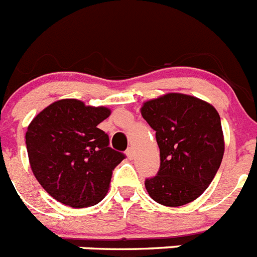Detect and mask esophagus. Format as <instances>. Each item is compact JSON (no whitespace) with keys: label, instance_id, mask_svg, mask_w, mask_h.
<instances>
[{"label":"esophagus","instance_id":"1","mask_svg":"<svg viewBox=\"0 0 257 257\" xmlns=\"http://www.w3.org/2000/svg\"><path fill=\"white\" fill-rule=\"evenodd\" d=\"M126 156H127V158H128V160H133V158H134V149L133 148L127 149Z\"/></svg>","mask_w":257,"mask_h":257}]
</instances>
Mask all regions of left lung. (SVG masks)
Segmentation results:
<instances>
[{
  "mask_svg": "<svg viewBox=\"0 0 257 257\" xmlns=\"http://www.w3.org/2000/svg\"><path fill=\"white\" fill-rule=\"evenodd\" d=\"M143 118L156 131L161 166L145 180L152 199L179 207L198 198L213 180L224 156L217 110L196 96L169 92L145 101Z\"/></svg>",
  "mask_w": 257,
  "mask_h": 257,
  "instance_id": "obj_1",
  "label": "left lung"
}]
</instances>
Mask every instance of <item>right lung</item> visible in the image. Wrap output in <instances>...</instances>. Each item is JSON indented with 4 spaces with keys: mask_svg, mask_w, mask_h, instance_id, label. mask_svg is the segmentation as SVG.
I'll list each match as a JSON object with an SVG mask.
<instances>
[{
    "mask_svg": "<svg viewBox=\"0 0 257 257\" xmlns=\"http://www.w3.org/2000/svg\"><path fill=\"white\" fill-rule=\"evenodd\" d=\"M109 115L105 106L61 99L32 119L26 133L29 163L52 198L83 208L106 196L113 170L124 158L109 147V136L97 127Z\"/></svg>",
    "mask_w": 257,
    "mask_h": 257,
    "instance_id": "add662e5",
    "label": "right lung"
}]
</instances>
